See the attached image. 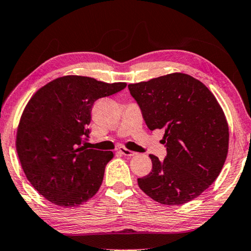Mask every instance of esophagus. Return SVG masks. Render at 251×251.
<instances>
[{"instance_id": "esophagus-1", "label": "esophagus", "mask_w": 251, "mask_h": 251, "mask_svg": "<svg viewBox=\"0 0 251 251\" xmlns=\"http://www.w3.org/2000/svg\"><path fill=\"white\" fill-rule=\"evenodd\" d=\"M119 151H120L122 155H125V156H128V157H132V156H134L136 155V152H133V151H131V150H129V149H126V147H119Z\"/></svg>"}]
</instances>
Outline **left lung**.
Returning <instances> with one entry per match:
<instances>
[{"label": "left lung", "instance_id": "obj_1", "mask_svg": "<svg viewBox=\"0 0 251 251\" xmlns=\"http://www.w3.org/2000/svg\"><path fill=\"white\" fill-rule=\"evenodd\" d=\"M149 130L164 129L167 156L149 155L152 169L138 178L140 190L165 205L198 198L218 178L229 149L221 105L201 80L172 73L128 85Z\"/></svg>", "mask_w": 251, "mask_h": 251}]
</instances>
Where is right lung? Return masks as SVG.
Segmentation results:
<instances>
[{
    "label": "right lung",
    "mask_w": 251,
    "mask_h": 251,
    "mask_svg": "<svg viewBox=\"0 0 251 251\" xmlns=\"http://www.w3.org/2000/svg\"><path fill=\"white\" fill-rule=\"evenodd\" d=\"M126 83H104L66 75L40 87L18 126L17 147L26 179L49 202L73 207L101 187L112 151L86 149L91 111L96 100L122 91Z\"/></svg>",
    "instance_id": "right-lung-1"
}]
</instances>
